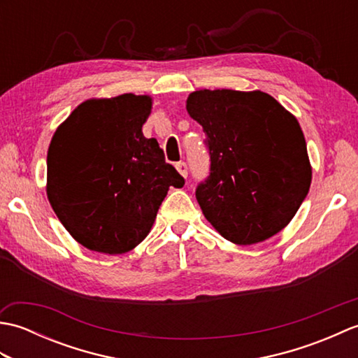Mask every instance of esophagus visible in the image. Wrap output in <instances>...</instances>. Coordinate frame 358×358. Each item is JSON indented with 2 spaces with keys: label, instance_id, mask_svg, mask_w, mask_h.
<instances>
[{
  "label": "esophagus",
  "instance_id": "obj_1",
  "mask_svg": "<svg viewBox=\"0 0 358 358\" xmlns=\"http://www.w3.org/2000/svg\"><path fill=\"white\" fill-rule=\"evenodd\" d=\"M175 167H177V171L183 175V177H187V164L185 162H178L175 164Z\"/></svg>",
  "mask_w": 358,
  "mask_h": 358
}]
</instances>
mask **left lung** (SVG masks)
<instances>
[{"mask_svg":"<svg viewBox=\"0 0 358 358\" xmlns=\"http://www.w3.org/2000/svg\"><path fill=\"white\" fill-rule=\"evenodd\" d=\"M186 109L206 135L209 175L195 196L208 222L237 245L278 234L313 178L299 121L260 90H196Z\"/></svg>","mask_w":358,"mask_h":358,"instance_id":"1","label":"left lung"}]
</instances>
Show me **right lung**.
Wrapping results in <instances>:
<instances>
[{"label": "right lung", "mask_w": 358, "mask_h": 358, "mask_svg": "<svg viewBox=\"0 0 358 358\" xmlns=\"http://www.w3.org/2000/svg\"><path fill=\"white\" fill-rule=\"evenodd\" d=\"M146 95L87 100L57 129L48 152V199L80 245L124 254L146 238L169 187L185 178L141 127Z\"/></svg>", "instance_id": "1"}]
</instances>
